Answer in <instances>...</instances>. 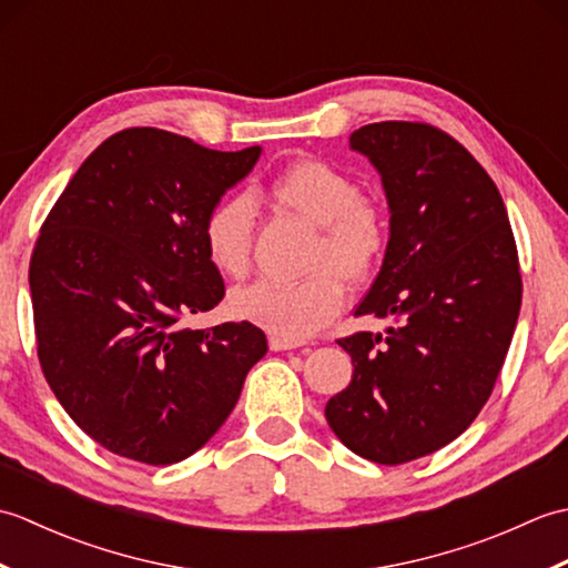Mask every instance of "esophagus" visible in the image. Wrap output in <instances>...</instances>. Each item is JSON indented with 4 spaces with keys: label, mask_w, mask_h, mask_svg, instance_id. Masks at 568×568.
<instances>
[{
    "label": "esophagus",
    "mask_w": 568,
    "mask_h": 568,
    "mask_svg": "<svg viewBox=\"0 0 568 568\" xmlns=\"http://www.w3.org/2000/svg\"><path fill=\"white\" fill-rule=\"evenodd\" d=\"M268 346H271V352H287V348H297L300 346V342H295V339H283V336H271L268 339Z\"/></svg>",
    "instance_id": "obj_1"
}]
</instances>
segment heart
I'll use <instances>...</instances> for the list:
<instances>
[{
    "mask_svg": "<svg viewBox=\"0 0 568 568\" xmlns=\"http://www.w3.org/2000/svg\"><path fill=\"white\" fill-rule=\"evenodd\" d=\"M275 207L317 226L307 271L300 283L258 281L239 287L229 300L234 317L268 329L283 339H305L339 315L346 300L344 281L366 283L381 265L390 241L388 216L364 197L361 183L327 161L300 159L265 185ZM256 212L244 195H224L202 216V248L212 268L241 281L251 268Z\"/></svg>",
    "mask_w": 568,
    "mask_h": 568,
    "instance_id": "obj_1",
    "label": "heart"
}]
</instances>
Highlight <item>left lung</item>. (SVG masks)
<instances>
[{"label": "left lung", "instance_id": "obj_1", "mask_svg": "<svg viewBox=\"0 0 568 568\" xmlns=\"http://www.w3.org/2000/svg\"><path fill=\"white\" fill-rule=\"evenodd\" d=\"M348 146L378 168L390 207L383 268L356 317L393 324L339 339L354 376L324 415L354 454L397 466L454 442L488 403L523 275L496 183L446 131L378 122Z\"/></svg>", "mask_w": 568, "mask_h": 568}]
</instances>
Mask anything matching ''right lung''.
<instances>
[{
	"label": "right lung",
	"instance_id": "obj_1",
	"mask_svg": "<svg viewBox=\"0 0 568 568\" xmlns=\"http://www.w3.org/2000/svg\"><path fill=\"white\" fill-rule=\"evenodd\" d=\"M258 155L124 129L48 212L29 265L36 352L58 403L106 452L183 462L224 425L268 352L251 322L185 327L224 297L202 216Z\"/></svg>",
	"mask_w": 568,
	"mask_h": 568
}]
</instances>
